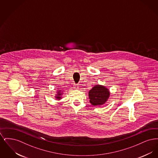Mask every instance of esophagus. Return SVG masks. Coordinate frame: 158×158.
<instances>
[{
	"label": "esophagus",
	"mask_w": 158,
	"mask_h": 158,
	"mask_svg": "<svg viewBox=\"0 0 158 158\" xmlns=\"http://www.w3.org/2000/svg\"><path fill=\"white\" fill-rule=\"evenodd\" d=\"M73 88H74L75 89H76V90L78 89H79V86H78V85L75 84V85H74V86H73Z\"/></svg>",
	"instance_id": "esophagus-1"
}]
</instances>
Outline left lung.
I'll use <instances>...</instances> for the list:
<instances>
[{
    "instance_id": "1",
    "label": "left lung",
    "mask_w": 158,
    "mask_h": 158,
    "mask_svg": "<svg viewBox=\"0 0 158 158\" xmlns=\"http://www.w3.org/2000/svg\"><path fill=\"white\" fill-rule=\"evenodd\" d=\"M89 99L90 104L94 106L104 104L110 97L109 89L103 85H97L89 92Z\"/></svg>"
}]
</instances>
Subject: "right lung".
<instances>
[{"label":"right lung","mask_w":158,"mask_h":158,"mask_svg":"<svg viewBox=\"0 0 158 158\" xmlns=\"http://www.w3.org/2000/svg\"><path fill=\"white\" fill-rule=\"evenodd\" d=\"M63 95V92H61V90H57V94H56V95L55 96V98H56V99H59V100L60 99H61V95Z\"/></svg>","instance_id":"1"}]
</instances>
